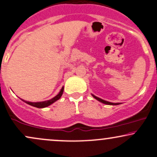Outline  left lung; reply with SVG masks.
I'll return each mask as SVG.
<instances>
[{
  "label": "left lung",
  "instance_id": "1",
  "mask_svg": "<svg viewBox=\"0 0 157 157\" xmlns=\"http://www.w3.org/2000/svg\"><path fill=\"white\" fill-rule=\"evenodd\" d=\"M93 96L95 98V99H96V100H98V101H100V102H101V103H103V104H107V105H118V104H120V103H111V102H109V101H104V100H103V99H101V98H98V97H96V96H95V95H93Z\"/></svg>",
  "mask_w": 157,
  "mask_h": 157
}]
</instances>
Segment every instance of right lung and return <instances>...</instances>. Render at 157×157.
I'll use <instances>...</instances> for the list:
<instances>
[{"mask_svg":"<svg viewBox=\"0 0 157 157\" xmlns=\"http://www.w3.org/2000/svg\"><path fill=\"white\" fill-rule=\"evenodd\" d=\"M63 91H64V87L62 88V90H61V91L59 92V93L58 94V95H56V96H55L54 98H53L52 99H51V100H48V101H42V102H29V101H23L24 102H25L26 104L31 105V106H34V107H37V108H44V107H46V106H48L49 105L52 104L53 103H54L55 101H56L57 100H59V99L60 98L61 96L62 95V93H63Z\"/></svg>","mask_w":157,"mask_h":157,"instance_id":"right-lung-1","label":"right lung"}]
</instances>
